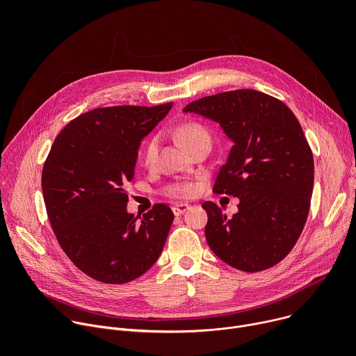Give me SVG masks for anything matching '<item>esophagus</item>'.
I'll list each match as a JSON object with an SVG mask.
<instances>
[{
	"instance_id": "34e87169",
	"label": "esophagus",
	"mask_w": 356,
	"mask_h": 356,
	"mask_svg": "<svg viewBox=\"0 0 356 356\" xmlns=\"http://www.w3.org/2000/svg\"><path fill=\"white\" fill-rule=\"evenodd\" d=\"M188 209H190V206H188V204H184V202H179V204H176L172 210H173L175 216H176V217H179V216L184 214Z\"/></svg>"
}]
</instances>
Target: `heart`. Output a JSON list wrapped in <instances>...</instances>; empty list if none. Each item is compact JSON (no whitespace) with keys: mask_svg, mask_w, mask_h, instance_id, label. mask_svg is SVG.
I'll list each match as a JSON object with an SVG mask.
<instances>
[{"mask_svg":"<svg viewBox=\"0 0 356 356\" xmlns=\"http://www.w3.org/2000/svg\"><path fill=\"white\" fill-rule=\"evenodd\" d=\"M175 136L177 140L187 149L193 147L195 143L201 140H210V134L209 131L202 127L198 122L190 121V122H183L175 129ZM158 138H150L143 149V162L145 165L150 166L154 165L156 161L158 155ZM195 187L191 183H180V184H173L168 188V193L175 197H190L194 193Z\"/></svg>","mask_w":356,"mask_h":356,"instance_id":"obj_1","label":"heart"}]
</instances>
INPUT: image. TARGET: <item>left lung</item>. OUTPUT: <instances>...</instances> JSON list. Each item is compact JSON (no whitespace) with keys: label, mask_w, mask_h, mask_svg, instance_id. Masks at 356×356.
Instances as JSON below:
<instances>
[{"label":"left lung","mask_w":356,"mask_h":356,"mask_svg":"<svg viewBox=\"0 0 356 356\" xmlns=\"http://www.w3.org/2000/svg\"><path fill=\"white\" fill-rule=\"evenodd\" d=\"M211 120L232 142L214 191L239 198L227 217L206 201V239L227 265L259 272L279 264L306 224L314 184L312 149L291 110L257 90L193 101L184 110Z\"/></svg>","instance_id":"8db88e82"}]
</instances>
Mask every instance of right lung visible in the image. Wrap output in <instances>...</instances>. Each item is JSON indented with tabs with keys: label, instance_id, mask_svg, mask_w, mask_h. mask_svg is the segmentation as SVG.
<instances>
[{
	"label": "right lung",
	"instance_id": "obj_1",
	"mask_svg": "<svg viewBox=\"0 0 356 356\" xmlns=\"http://www.w3.org/2000/svg\"><path fill=\"white\" fill-rule=\"evenodd\" d=\"M172 107L88 111L62 129L49 152L42 172L49 221L70 261L98 282L128 283L161 257L173 211L156 204L135 217L124 188L135 176L142 139Z\"/></svg>",
	"mask_w": 356,
	"mask_h": 356
}]
</instances>
